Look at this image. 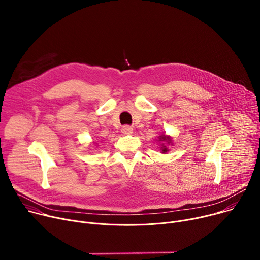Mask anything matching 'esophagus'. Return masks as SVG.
Here are the masks:
<instances>
[{
	"mask_svg": "<svg viewBox=\"0 0 260 260\" xmlns=\"http://www.w3.org/2000/svg\"><path fill=\"white\" fill-rule=\"evenodd\" d=\"M121 133L123 135H131L133 133V128L131 126H128V125H124L121 128Z\"/></svg>",
	"mask_w": 260,
	"mask_h": 260,
	"instance_id": "1",
	"label": "esophagus"
}]
</instances>
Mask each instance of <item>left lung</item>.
I'll list each match as a JSON object with an SVG mask.
<instances>
[{
	"label": "left lung",
	"mask_w": 260,
	"mask_h": 260,
	"mask_svg": "<svg viewBox=\"0 0 260 260\" xmlns=\"http://www.w3.org/2000/svg\"><path fill=\"white\" fill-rule=\"evenodd\" d=\"M159 143H160V150H161V153L166 154L169 149L167 145H173V139L171 136L169 135H166V134H161L160 136H158V140H157Z\"/></svg>",
	"instance_id": "left-lung-1"
}]
</instances>
